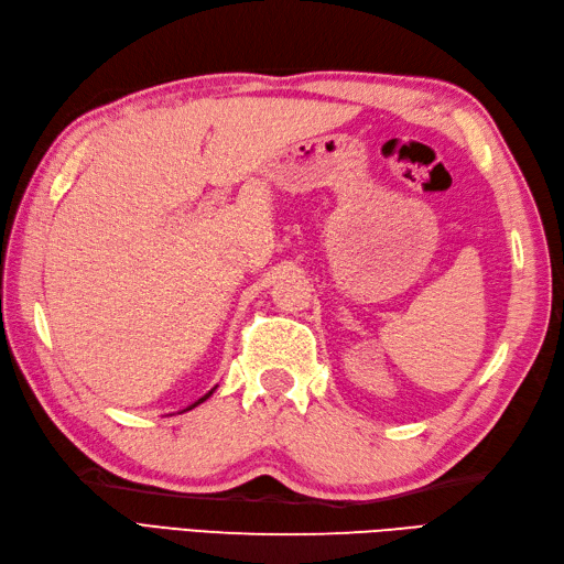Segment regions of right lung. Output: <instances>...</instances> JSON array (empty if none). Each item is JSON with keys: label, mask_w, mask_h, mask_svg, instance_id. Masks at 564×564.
Segmentation results:
<instances>
[{"label": "right lung", "mask_w": 564, "mask_h": 564, "mask_svg": "<svg viewBox=\"0 0 564 564\" xmlns=\"http://www.w3.org/2000/svg\"><path fill=\"white\" fill-rule=\"evenodd\" d=\"M215 390H218V386H215V388H210V390H208V392H206V394H203V398H198V400H196V402H191V404H188V406H186V410H182V412H188V410H194V406H198V404H200V402H206V400H208V398H210V394H213V392H215Z\"/></svg>", "instance_id": "1"}]
</instances>
